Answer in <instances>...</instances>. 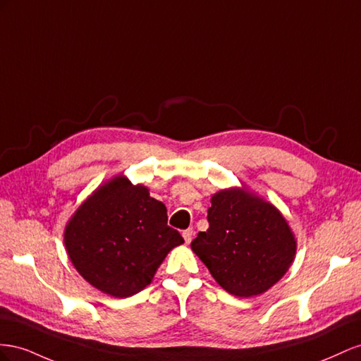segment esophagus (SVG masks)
Returning a JSON list of instances; mask_svg holds the SVG:
<instances>
[{"label":"esophagus","mask_w":361,"mask_h":361,"mask_svg":"<svg viewBox=\"0 0 361 361\" xmlns=\"http://www.w3.org/2000/svg\"><path fill=\"white\" fill-rule=\"evenodd\" d=\"M183 238H184V242L186 243H190L192 239H193V230L189 228V230H184L183 231Z\"/></svg>","instance_id":"esophagus-1"}]
</instances>
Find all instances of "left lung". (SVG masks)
Wrapping results in <instances>:
<instances>
[{
  "mask_svg": "<svg viewBox=\"0 0 361 361\" xmlns=\"http://www.w3.org/2000/svg\"><path fill=\"white\" fill-rule=\"evenodd\" d=\"M207 221L209 230L192 240V251L231 295H260L290 267L296 242L272 204L245 190H221L213 195Z\"/></svg>",
  "mask_w": 361,
  "mask_h": 361,
  "instance_id": "left-lung-1",
  "label": "left lung"
}]
</instances>
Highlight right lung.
Segmentation results:
<instances>
[{"label":"right lung","instance_id":"1","mask_svg":"<svg viewBox=\"0 0 361 361\" xmlns=\"http://www.w3.org/2000/svg\"><path fill=\"white\" fill-rule=\"evenodd\" d=\"M184 243L168 225L164 204L143 186L116 177L89 197L65 230V246L80 275L115 298L152 281L168 252Z\"/></svg>","mask_w":361,"mask_h":361}]
</instances>
